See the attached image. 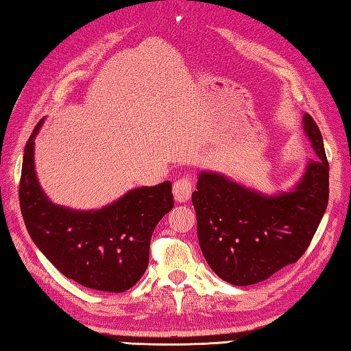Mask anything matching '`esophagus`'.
<instances>
[{"instance_id":"1","label":"esophagus","mask_w":351,"mask_h":351,"mask_svg":"<svg viewBox=\"0 0 351 351\" xmlns=\"http://www.w3.org/2000/svg\"><path fill=\"white\" fill-rule=\"evenodd\" d=\"M193 191V182L190 178H180L173 184V196L178 202H189Z\"/></svg>"}]
</instances>
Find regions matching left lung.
<instances>
[{
	"label": "left lung",
	"mask_w": 351,
	"mask_h": 351,
	"mask_svg": "<svg viewBox=\"0 0 351 351\" xmlns=\"http://www.w3.org/2000/svg\"><path fill=\"white\" fill-rule=\"evenodd\" d=\"M303 131L317 158L288 191L268 196L215 171L197 175L191 200L200 250L225 282L245 287L268 279L297 263L315 235L329 202V162L309 114L303 116Z\"/></svg>",
	"instance_id": "8db88e82"
}]
</instances>
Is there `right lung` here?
<instances>
[{
	"label": "right lung",
	"mask_w": 351,
	"mask_h": 351,
	"mask_svg": "<svg viewBox=\"0 0 351 351\" xmlns=\"http://www.w3.org/2000/svg\"><path fill=\"white\" fill-rule=\"evenodd\" d=\"M22 161L19 205L29 237L66 278L86 288L123 293L145 274L155 226L173 208L171 182L138 187L99 210H72L45 195L34 169V138Z\"/></svg>",
	"instance_id": "right-lung-1"
}]
</instances>
